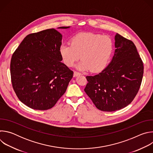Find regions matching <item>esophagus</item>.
<instances>
[{
	"mask_svg": "<svg viewBox=\"0 0 153 153\" xmlns=\"http://www.w3.org/2000/svg\"><path fill=\"white\" fill-rule=\"evenodd\" d=\"M81 73H79V72H77V71H74V77H76L77 76H79L80 75Z\"/></svg>",
	"mask_w": 153,
	"mask_h": 153,
	"instance_id": "1",
	"label": "esophagus"
}]
</instances>
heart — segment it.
I'll return each instance as SVG.
<instances>
[{
    "label": "heart",
    "instance_id": "obj_1",
    "mask_svg": "<svg viewBox=\"0 0 153 153\" xmlns=\"http://www.w3.org/2000/svg\"><path fill=\"white\" fill-rule=\"evenodd\" d=\"M114 48L112 39L93 33L76 34L70 43H62L59 52L63 63L72 67L81 56L82 60L77 65L82 71L90 70L93 72L102 70L110 61Z\"/></svg>",
    "mask_w": 153,
    "mask_h": 153
}]
</instances>
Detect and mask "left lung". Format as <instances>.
Returning a JSON list of instances; mask_svg holds the SVG:
<instances>
[{
    "mask_svg": "<svg viewBox=\"0 0 153 153\" xmlns=\"http://www.w3.org/2000/svg\"><path fill=\"white\" fill-rule=\"evenodd\" d=\"M114 54L100 73L88 76L84 91L99 110L115 111L131 103L142 83L143 64L134 43L117 33Z\"/></svg>",
    "mask_w": 153,
    "mask_h": 153,
    "instance_id": "8db88e82",
    "label": "left lung"
}]
</instances>
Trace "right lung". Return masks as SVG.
<instances>
[{"label": "right lung", "mask_w": 153, "mask_h": 153, "mask_svg": "<svg viewBox=\"0 0 153 153\" xmlns=\"http://www.w3.org/2000/svg\"><path fill=\"white\" fill-rule=\"evenodd\" d=\"M62 39V35L54 28L32 33L24 39L12 56L13 89L19 99L34 110L53 107L73 78V71L61 62Z\"/></svg>", "instance_id": "obj_1"}]
</instances>
